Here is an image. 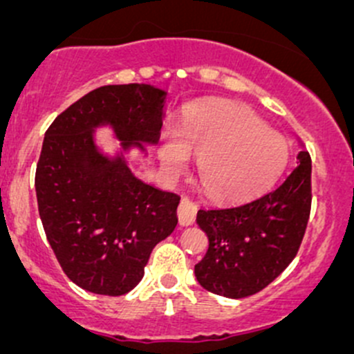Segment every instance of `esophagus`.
Returning <instances> with one entry per match:
<instances>
[{
  "instance_id": "obj_1",
  "label": "esophagus",
  "mask_w": 354,
  "mask_h": 354,
  "mask_svg": "<svg viewBox=\"0 0 354 354\" xmlns=\"http://www.w3.org/2000/svg\"><path fill=\"white\" fill-rule=\"evenodd\" d=\"M195 216H197V205L190 198H181L180 207H178V219H180L181 226H190V224H194Z\"/></svg>"
}]
</instances>
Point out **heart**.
I'll return each instance as SVG.
<instances>
[{
	"label": "heart",
	"mask_w": 354,
	"mask_h": 354,
	"mask_svg": "<svg viewBox=\"0 0 354 354\" xmlns=\"http://www.w3.org/2000/svg\"><path fill=\"white\" fill-rule=\"evenodd\" d=\"M188 152L200 159V181L216 200L238 202L262 192L288 160L284 137L241 104H217L192 114L183 135L167 131L160 140L164 166L181 173Z\"/></svg>",
	"instance_id": "b5f03b06"
}]
</instances>
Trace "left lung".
<instances>
[{"mask_svg":"<svg viewBox=\"0 0 354 354\" xmlns=\"http://www.w3.org/2000/svg\"><path fill=\"white\" fill-rule=\"evenodd\" d=\"M312 209V157L298 164L274 190L224 209H200L197 224L209 238L195 277L207 291L245 298L269 286L298 253Z\"/></svg>","mask_w":354,"mask_h":354,"instance_id":"1","label":"left lung"}]
</instances>
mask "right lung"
Masks as SVG:
<instances>
[{
  "mask_svg": "<svg viewBox=\"0 0 354 354\" xmlns=\"http://www.w3.org/2000/svg\"><path fill=\"white\" fill-rule=\"evenodd\" d=\"M166 92L142 84L104 85L63 111L46 131L35 194L46 238L68 279L95 295L121 296L144 277L152 248L178 224L180 197L109 160L92 131L108 123L123 147L156 144Z\"/></svg>",
  "mask_w": 354,
  "mask_h": 354,
  "instance_id": "1",
  "label": "right lung"
}]
</instances>
